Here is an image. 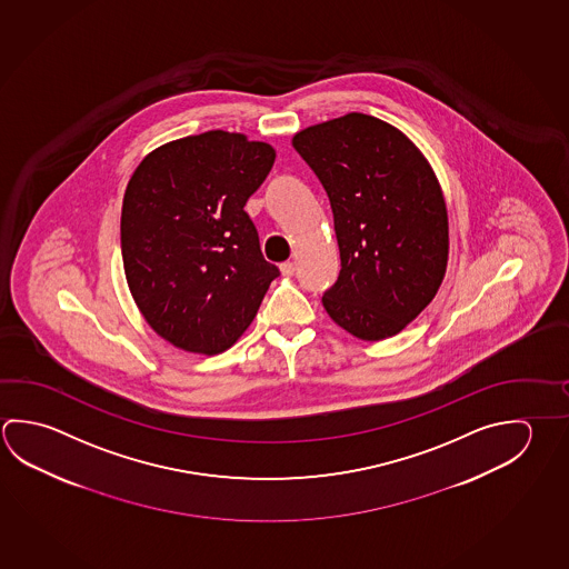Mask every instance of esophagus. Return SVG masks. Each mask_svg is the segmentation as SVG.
I'll list each match as a JSON object with an SVG mask.
<instances>
[{
	"mask_svg": "<svg viewBox=\"0 0 569 569\" xmlns=\"http://www.w3.org/2000/svg\"><path fill=\"white\" fill-rule=\"evenodd\" d=\"M280 270L283 276H293V273H296V263H293V261H283L280 266Z\"/></svg>",
	"mask_w": 569,
	"mask_h": 569,
	"instance_id": "1",
	"label": "esophagus"
}]
</instances>
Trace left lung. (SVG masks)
<instances>
[{
  "instance_id": "8db88e82",
  "label": "left lung",
  "mask_w": 569,
  "mask_h": 569,
  "mask_svg": "<svg viewBox=\"0 0 569 569\" xmlns=\"http://www.w3.org/2000/svg\"><path fill=\"white\" fill-rule=\"evenodd\" d=\"M328 193L338 280L323 308L351 336L391 338L438 293L448 266V210L438 178L411 141L366 113L293 136Z\"/></svg>"
}]
</instances>
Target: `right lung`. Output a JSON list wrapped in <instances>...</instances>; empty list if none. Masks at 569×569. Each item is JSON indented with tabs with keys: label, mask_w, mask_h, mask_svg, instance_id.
Masks as SVG:
<instances>
[{
	"label": "right lung",
	"mask_w": 569,
	"mask_h": 569,
	"mask_svg": "<svg viewBox=\"0 0 569 569\" xmlns=\"http://www.w3.org/2000/svg\"><path fill=\"white\" fill-rule=\"evenodd\" d=\"M273 161L270 143L213 130L161 146L133 171L121 208L123 270L146 321L176 348H231L280 276L243 210Z\"/></svg>",
	"instance_id": "1"
}]
</instances>
